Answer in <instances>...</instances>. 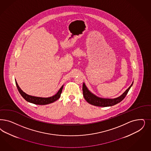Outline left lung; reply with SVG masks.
<instances>
[{"mask_svg":"<svg viewBox=\"0 0 151 151\" xmlns=\"http://www.w3.org/2000/svg\"><path fill=\"white\" fill-rule=\"evenodd\" d=\"M132 85L133 83H132V85L128 89H127V90L125 91L124 93L118 98H116L115 99H103V98L97 97L94 94H92L86 88L85 83H83V97L88 103L94 106H101V107L113 106L115 104L119 103L124 99L125 97L126 96L127 94H128Z\"/></svg>","mask_w":151,"mask_h":151,"instance_id":"left-lung-1","label":"left lung"}]
</instances>
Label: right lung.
<instances>
[{
    "label": "right lung",
    "mask_w": 151,
    "mask_h": 151,
    "mask_svg": "<svg viewBox=\"0 0 151 151\" xmlns=\"http://www.w3.org/2000/svg\"><path fill=\"white\" fill-rule=\"evenodd\" d=\"M16 86H17V88H18V90L22 95V96L27 101L33 103V104H37V105H46V104L52 103H53L54 101H56L57 100L60 98L61 94L62 93L63 87V85L62 87L60 88V89L58 90V91L57 92V94L55 95L54 96H52L50 97V98H40V97L33 96H31V95H29L28 94H26L25 93H24L21 90L16 81Z\"/></svg>",
    "instance_id": "1"
}]
</instances>
